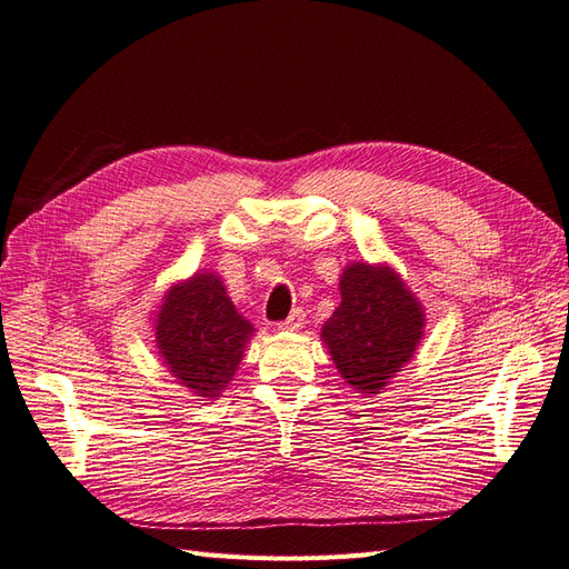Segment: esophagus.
Here are the masks:
<instances>
[{"mask_svg":"<svg viewBox=\"0 0 569 569\" xmlns=\"http://www.w3.org/2000/svg\"><path fill=\"white\" fill-rule=\"evenodd\" d=\"M302 325H305V312L298 308V310H293V312L288 315V319H283L281 329L283 331H298Z\"/></svg>","mask_w":569,"mask_h":569,"instance_id":"1","label":"esophagus"}]
</instances>
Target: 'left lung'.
Returning a JSON list of instances; mask_svg holds the SVG:
<instances>
[{"label":"left lung","mask_w":569,"mask_h":569,"mask_svg":"<svg viewBox=\"0 0 569 569\" xmlns=\"http://www.w3.org/2000/svg\"><path fill=\"white\" fill-rule=\"evenodd\" d=\"M341 305L322 327L333 366L358 395H380L423 339V305L391 267L353 261L339 281Z\"/></svg>","instance_id":"1"}]
</instances>
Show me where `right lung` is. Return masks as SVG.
Wrapping results in <instances>:
<instances>
[{
    "label": "right lung",
    "mask_w": 569,
    "mask_h": 569,
    "mask_svg": "<svg viewBox=\"0 0 569 569\" xmlns=\"http://www.w3.org/2000/svg\"><path fill=\"white\" fill-rule=\"evenodd\" d=\"M254 327L238 315L216 273L174 283L156 315V343L166 368L201 399H218L230 385Z\"/></svg>",
    "instance_id": "add662e5"
}]
</instances>
